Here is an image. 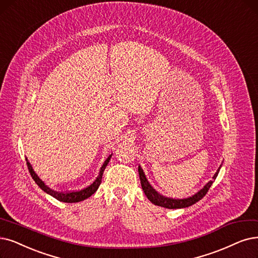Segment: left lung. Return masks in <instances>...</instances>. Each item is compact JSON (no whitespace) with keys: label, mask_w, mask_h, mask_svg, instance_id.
I'll return each instance as SVG.
<instances>
[{"label":"left lung","mask_w":258,"mask_h":258,"mask_svg":"<svg viewBox=\"0 0 258 258\" xmlns=\"http://www.w3.org/2000/svg\"><path fill=\"white\" fill-rule=\"evenodd\" d=\"M221 167V165H220ZM220 167L218 168V170L216 171V173L214 174L213 180L210 181L209 183H207V185H204L203 188L200 189L197 194L192 195L191 197L185 198V199H172V198H167L165 196L160 195L156 189H153V187L150 185V183L148 182L145 173H144L143 169L141 168V166H139V174H140V180H141V185L142 188L145 192L146 197L150 200V202H152L153 204L158 205V207H162V208H166V209H183V208H188L190 205L195 204L196 202H198L199 200H201L207 192L209 191L210 187L212 186V184L214 182V180L217 178L218 172L220 170Z\"/></svg>","instance_id":"8db88e82"}]
</instances>
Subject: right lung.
Returning <instances> with one entry per match:
<instances>
[{"mask_svg": "<svg viewBox=\"0 0 258 258\" xmlns=\"http://www.w3.org/2000/svg\"><path fill=\"white\" fill-rule=\"evenodd\" d=\"M112 157V154H110V156L108 157V159L105 161V163L102 164V166L100 168V171H99V174L98 177L96 178V180L92 183L91 185H89V186H87L86 188H82L80 190H76V191H67V192H59V191H55L53 189H50L48 186H46V185L44 184V182L41 180L38 176L37 173L34 171L32 165H30V163L27 161L26 159V164H27V167H28V170L30 172V176L33 177L34 181L37 183L38 186L42 189L43 191H45L46 194L53 196L54 198H56L57 200L59 201H62V202H68V203H73V202H79V201H82L85 200L89 197H91L92 195H93L97 188L99 187V185L101 183V178H102V173H104V170L106 168V166L108 165L110 159Z\"/></svg>", "mask_w": 258, "mask_h": 258, "instance_id": "obj_1", "label": "right lung"}]
</instances>
